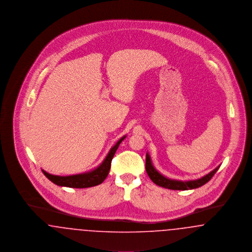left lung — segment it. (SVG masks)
<instances>
[{
    "label": "left lung",
    "instance_id": "8db88e82",
    "mask_svg": "<svg viewBox=\"0 0 252 252\" xmlns=\"http://www.w3.org/2000/svg\"><path fill=\"white\" fill-rule=\"evenodd\" d=\"M218 168L219 166L216 167L215 170H213L208 175L204 176L203 178H201V179L189 180V181H180V180H170V179L163 177L161 174H159L153 166L151 158L148 155V153H146V158H145V170H146V173L149 176L150 180H152L157 185L166 188V189H170V190H189V189L198 188L204 184H206L214 177V175L217 172Z\"/></svg>",
    "mask_w": 252,
    "mask_h": 252
}]
</instances>
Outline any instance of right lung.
Instances as JSON below:
<instances>
[{"label":"right lung","instance_id":"1","mask_svg":"<svg viewBox=\"0 0 252 252\" xmlns=\"http://www.w3.org/2000/svg\"><path fill=\"white\" fill-rule=\"evenodd\" d=\"M125 138H126V136L121 138L116 144L113 147H111V149L109 150L104 161L93 171L83 173V174H78V175L65 176V177L51 175L47 172H45L44 170H42V172L48 180H51L53 183H55L59 186H65V187H70V188H89V187H94L96 185H99L108 177L111 160L113 158V156H114L117 148L119 147V144L122 143V141Z\"/></svg>","mask_w":252,"mask_h":252}]
</instances>
